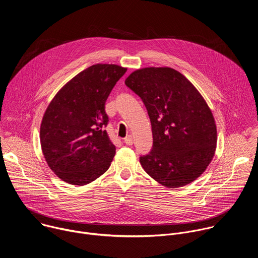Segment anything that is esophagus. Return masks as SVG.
I'll return each instance as SVG.
<instances>
[{
	"instance_id": "34e87169",
	"label": "esophagus",
	"mask_w": 258,
	"mask_h": 258,
	"mask_svg": "<svg viewBox=\"0 0 258 258\" xmlns=\"http://www.w3.org/2000/svg\"><path fill=\"white\" fill-rule=\"evenodd\" d=\"M124 143H125L127 146H132L133 143H134L133 137H132V136H127V137L124 139Z\"/></svg>"
}]
</instances>
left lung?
<instances>
[{
  "label": "left lung",
  "instance_id": "left-lung-1",
  "mask_svg": "<svg viewBox=\"0 0 258 258\" xmlns=\"http://www.w3.org/2000/svg\"><path fill=\"white\" fill-rule=\"evenodd\" d=\"M125 85L143 101L153 135L151 151L140 157L144 170L167 188L199 177L216 148V125L197 89L169 67L134 71Z\"/></svg>",
  "mask_w": 258,
  "mask_h": 258
}]
</instances>
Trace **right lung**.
<instances>
[{"label": "right lung", "mask_w": 258, "mask_h": 258, "mask_svg": "<svg viewBox=\"0 0 258 258\" xmlns=\"http://www.w3.org/2000/svg\"><path fill=\"white\" fill-rule=\"evenodd\" d=\"M126 68L92 65L68 82L48 106L41 145L50 168L70 185L84 186L111 164L115 146L105 127V103Z\"/></svg>", "instance_id": "right-lung-1"}]
</instances>
